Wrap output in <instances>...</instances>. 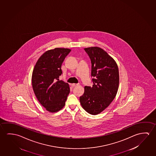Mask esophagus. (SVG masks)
<instances>
[{
	"label": "esophagus",
	"mask_w": 156,
	"mask_h": 156,
	"mask_svg": "<svg viewBox=\"0 0 156 156\" xmlns=\"http://www.w3.org/2000/svg\"><path fill=\"white\" fill-rule=\"evenodd\" d=\"M71 85H72V87H77V86H78L79 85V84H71Z\"/></svg>",
	"instance_id": "esophagus-1"
}]
</instances>
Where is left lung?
<instances>
[{
    "label": "left lung",
    "mask_w": 156,
    "mask_h": 156,
    "mask_svg": "<svg viewBox=\"0 0 156 156\" xmlns=\"http://www.w3.org/2000/svg\"><path fill=\"white\" fill-rule=\"evenodd\" d=\"M91 61L92 87H85L80 103L87 112L96 115L113 101L119 87V69L115 60L99 47L84 48Z\"/></svg>",
    "instance_id": "obj_1"
}]
</instances>
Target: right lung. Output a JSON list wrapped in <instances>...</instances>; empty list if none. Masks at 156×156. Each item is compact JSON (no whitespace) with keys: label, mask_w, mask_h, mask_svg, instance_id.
<instances>
[{"label":"right lung","mask_w":156,"mask_h":156,"mask_svg":"<svg viewBox=\"0 0 156 156\" xmlns=\"http://www.w3.org/2000/svg\"><path fill=\"white\" fill-rule=\"evenodd\" d=\"M69 48H55L41 55L34 67L32 84L36 97L50 112L62 109L69 94V85L59 80L62 64L70 52Z\"/></svg>","instance_id":"right-lung-1"}]
</instances>
